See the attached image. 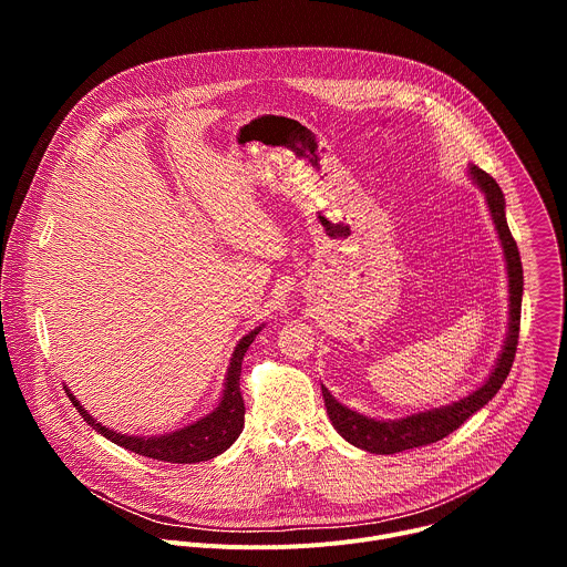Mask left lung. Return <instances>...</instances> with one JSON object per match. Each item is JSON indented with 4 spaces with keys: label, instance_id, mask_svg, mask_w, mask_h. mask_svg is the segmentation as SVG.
I'll use <instances>...</instances> for the list:
<instances>
[{
    "label": "left lung",
    "instance_id": "obj_1",
    "mask_svg": "<svg viewBox=\"0 0 567 567\" xmlns=\"http://www.w3.org/2000/svg\"><path fill=\"white\" fill-rule=\"evenodd\" d=\"M471 179L477 184V188L487 197L492 219L496 224L501 245L505 251L507 262V276H509V332L503 346V352L496 361L494 372L484 381L475 392L462 396L460 401L449 403V406L424 411L403 420H372L357 411H350L343 403H339L330 390L322 385V396H326V409L330 415V422L334 429L346 437L350 444L377 453V455H392L399 451H409L417 446H426L433 442H440L449 433L457 431L473 413H477L484 403L501 390L505 383L518 346V330H520V302H523V265L520 254L516 247V239L512 237V230L507 226L505 217V195L496 179L480 171L477 166L468 168Z\"/></svg>",
    "mask_w": 567,
    "mask_h": 567
}]
</instances>
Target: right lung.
Returning <instances> with one entry per match:
<instances>
[{"label":"right lung","instance_id":"1","mask_svg":"<svg viewBox=\"0 0 567 567\" xmlns=\"http://www.w3.org/2000/svg\"><path fill=\"white\" fill-rule=\"evenodd\" d=\"M260 330L262 328H256L247 337H241V341L237 343L230 365H228L224 394L217 403V409L213 413H208L206 417H202L199 422L184 426L168 435L136 437V435H123V433L110 431L103 424H99L83 406H80V401L69 392L66 385H64V390L75 406V411L83 415V420L94 431H99L103 437L112 440L114 444H118L132 453L145 455V457L161 460V462H173V464L204 462V460H210V457L224 453L239 437L241 429H245V399H241V392H239V372H241V359H245L249 346L254 343V339Z\"/></svg>","mask_w":567,"mask_h":567}]
</instances>
